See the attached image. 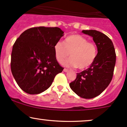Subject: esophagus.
Segmentation results:
<instances>
[{
	"mask_svg": "<svg viewBox=\"0 0 127 127\" xmlns=\"http://www.w3.org/2000/svg\"><path fill=\"white\" fill-rule=\"evenodd\" d=\"M64 72H68V69L67 68H64Z\"/></svg>",
	"mask_w": 127,
	"mask_h": 127,
	"instance_id": "34e87169",
	"label": "esophagus"
}]
</instances>
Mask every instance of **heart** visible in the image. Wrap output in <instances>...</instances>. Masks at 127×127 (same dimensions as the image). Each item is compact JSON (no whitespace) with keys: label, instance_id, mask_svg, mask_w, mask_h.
<instances>
[{"label":"heart","instance_id":"heart-1","mask_svg":"<svg viewBox=\"0 0 127 127\" xmlns=\"http://www.w3.org/2000/svg\"><path fill=\"white\" fill-rule=\"evenodd\" d=\"M56 58L59 63H63L69 56L71 58L65 64L79 69L87 68L92 65L97 55V48L94 42L80 34L66 37L65 42L59 40L54 47Z\"/></svg>","mask_w":127,"mask_h":127}]
</instances>
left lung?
Here are the masks:
<instances>
[{
  "label": "left lung",
  "instance_id": "left-lung-1",
  "mask_svg": "<svg viewBox=\"0 0 127 127\" xmlns=\"http://www.w3.org/2000/svg\"><path fill=\"white\" fill-rule=\"evenodd\" d=\"M82 32L92 37L98 52L92 65L77 73L69 87L79 96L92 99L102 93L111 82L116 55L112 41L105 34L96 30H83Z\"/></svg>",
  "mask_w": 127,
  "mask_h": 127
}]
</instances>
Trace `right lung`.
Listing matches in <instances>:
<instances>
[{
	"mask_svg": "<svg viewBox=\"0 0 127 127\" xmlns=\"http://www.w3.org/2000/svg\"><path fill=\"white\" fill-rule=\"evenodd\" d=\"M63 36L58 27H33L23 32L14 42L11 69L17 84L25 93L43 92L63 71L54 50L55 43Z\"/></svg>",
	"mask_w": 127,
	"mask_h": 127,
	"instance_id": "obj_1",
	"label": "right lung"
}]
</instances>
